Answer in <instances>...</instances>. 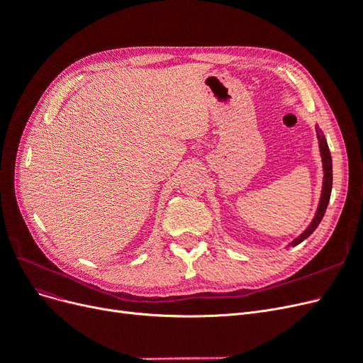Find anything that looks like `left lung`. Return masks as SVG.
I'll list each match as a JSON object with an SVG mask.
<instances>
[{
	"label": "left lung",
	"mask_w": 363,
	"mask_h": 363,
	"mask_svg": "<svg viewBox=\"0 0 363 363\" xmlns=\"http://www.w3.org/2000/svg\"><path fill=\"white\" fill-rule=\"evenodd\" d=\"M316 128V138H318V145H320V155H321V162H323V172H324V177H323V189H321V196H320V203H318V207H316V212L313 215V219L311 221V224L307 225V228L304 230V232L296 236L291 244L286 245V248L289 247H295L301 244L304 239L309 238L316 227L320 225L321 219L325 213V208L328 206V201H330V194H332V180H333V171H332V156H330V150H328V145H327V140H325V136L323 133V130L315 125Z\"/></svg>",
	"instance_id": "obj_1"
}]
</instances>
